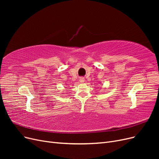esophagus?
<instances>
[{"label": "esophagus", "mask_w": 159, "mask_h": 159, "mask_svg": "<svg viewBox=\"0 0 159 159\" xmlns=\"http://www.w3.org/2000/svg\"><path fill=\"white\" fill-rule=\"evenodd\" d=\"M79 80H80V82H81V83H83V82H84V81H85V79H84V77H80Z\"/></svg>", "instance_id": "esophagus-1"}]
</instances>
